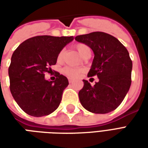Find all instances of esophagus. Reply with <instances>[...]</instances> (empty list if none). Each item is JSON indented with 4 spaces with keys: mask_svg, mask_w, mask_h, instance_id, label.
<instances>
[{
    "mask_svg": "<svg viewBox=\"0 0 148 148\" xmlns=\"http://www.w3.org/2000/svg\"><path fill=\"white\" fill-rule=\"evenodd\" d=\"M69 82H70V83H72V82H73V80H72L71 78H69Z\"/></svg>",
    "mask_w": 148,
    "mask_h": 148,
    "instance_id": "esophagus-1",
    "label": "esophagus"
}]
</instances>
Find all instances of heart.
<instances>
[{"label":"heart","mask_w":148,"mask_h":148,"mask_svg":"<svg viewBox=\"0 0 148 148\" xmlns=\"http://www.w3.org/2000/svg\"><path fill=\"white\" fill-rule=\"evenodd\" d=\"M76 48H77V51L80 54V55L82 57L88 51H90V47L87 45H86V44H83V43L77 44V47H76ZM63 55H64V50H62V51H60V52L58 53V57H57V60H58V62H61L62 60ZM62 72H63L66 75H67L68 77H71V78H77V77H79V75H80L81 73L82 72V71L81 69H77V68L68 67V66H66V67L63 68Z\"/></svg>","instance_id":"obj_1"}]
</instances>
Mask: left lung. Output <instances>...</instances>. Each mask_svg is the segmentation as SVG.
<instances>
[{
    "mask_svg": "<svg viewBox=\"0 0 148 148\" xmlns=\"http://www.w3.org/2000/svg\"><path fill=\"white\" fill-rule=\"evenodd\" d=\"M75 40L92 49L94 58L88 76L97 75L99 79L93 86L83 80L84 86L78 93L82 106L93 113L113 111L131 86L132 62L129 53L116 38L101 32L77 36Z\"/></svg>",
    "mask_w": 148,
    "mask_h": 148,
    "instance_id": "1",
    "label": "left lung"
}]
</instances>
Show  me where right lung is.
Returning a JSON list of instances; mask_svg holds the SVG:
<instances>
[{"mask_svg":"<svg viewBox=\"0 0 148 148\" xmlns=\"http://www.w3.org/2000/svg\"><path fill=\"white\" fill-rule=\"evenodd\" d=\"M73 39V36H39L24 41L13 52L8 68L10 91L28 115L39 117L58 109L68 79L56 73L55 81L46 80L44 74L51 71L58 53Z\"/></svg>","mask_w":148,"mask_h":148,"instance_id":"obj_1","label":"right lung"}]
</instances>
